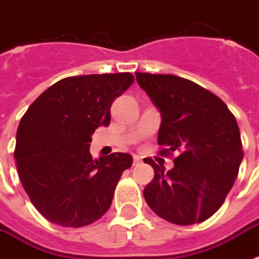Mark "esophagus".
Listing matches in <instances>:
<instances>
[{
	"instance_id": "1",
	"label": "esophagus",
	"mask_w": 259,
	"mask_h": 259,
	"mask_svg": "<svg viewBox=\"0 0 259 259\" xmlns=\"http://www.w3.org/2000/svg\"><path fill=\"white\" fill-rule=\"evenodd\" d=\"M133 161H134V165H138V164H141L142 158L140 157V156H134Z\"/></svg>"
}]
</instances>
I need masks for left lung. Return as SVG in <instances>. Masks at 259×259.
<instances>
[{
	"instance_id": "1",
	"label": "left lung",
	"mask_w": 259,
	"mask_h": 259,
	"mask_svg": "<svg viewBox=\"0 0 259 259\" xmlns=\"http://www.w3.org/2000/svg\"><path fill=\"white\" fill-rule=\"evenodd\" d=\"M137 83L161 115L158 145L177 152L172 169L153 160L154 179L144 189L158 217L179 226L200 223L223 204L243 160L241 133L225 102L176 75L136 72Z\"/></svg>"
}]
</instances>
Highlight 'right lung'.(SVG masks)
I'll return each instance as SVG.
<instances>
[{
  "label": "right lung",
  "mask_w": 259,
  "mask_h": 259,
  "mask_svg": "<svg viewBox=\"0 0 259 259\" xmlns=\"http://www.w3.org/2000/svg\"><path fill=\"white\" fill-rule=\"evenodd\" d=\"M134 82L129 72L80 75L59 80L26 110L14 158L22 187L42 217L63 227H83L110 208L127 153L93 160L91 136L109 126L110 107Z\"/></svg>",
  "instance_id": "right-lung-1"
}]
</instances>
